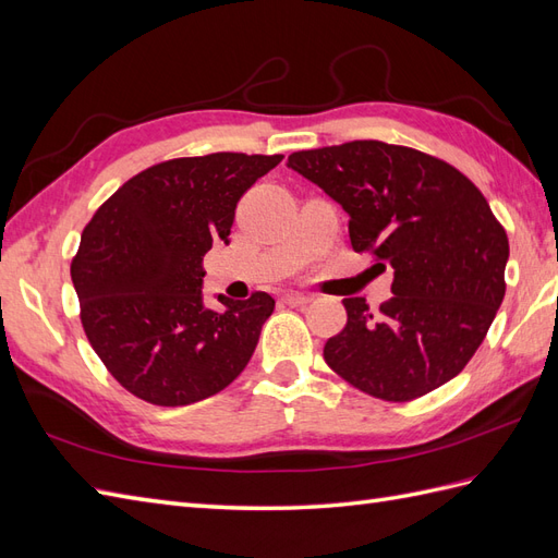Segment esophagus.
Segmentation results:
<instances>
[{
  "mask_svg": "<svg viewBox=\"0 0 558 558\" xmlns=\"http://www.w3.org/2000/svg\"><path fill=\"white\" fill-rule=\"evenodd\" d=\"M282 302L288 306H304V304L311 302V296L304 294V292H288L282 296Z\"/></svg>",
  "mask_w": 558,
  "mask_h": 558,
  "instance_id": "obj_1",
  "label": "esophagus"
}]
</instances>
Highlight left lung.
<instances>
[{
    "mask_svg": "<svg viewBox=\"0 0 558 558\" xmlns=\"http://www.w3.org/2000/svg\"><path fill=\"white\" fill-rule=\"evenodd\" d=\"M288 167L349 214L355 252L393 268L377 313L344 299L347 327L325 363L355 389L403 403L464 369L505 299L509 240L488 199L462 171L384 141L299 150Z\"/></svg>",
    "mask_w": 558,
    "mask_h": 558,
    "instance_id": "1",
    "label": "left lung"
}]
</instances>
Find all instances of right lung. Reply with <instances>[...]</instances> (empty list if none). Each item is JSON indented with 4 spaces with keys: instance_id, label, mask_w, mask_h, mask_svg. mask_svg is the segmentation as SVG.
Wrapping results in <instances>:
<instances>
[{
    "instance_id": "1",
    "label": "right lung",
    "mask_w": 558,
    "mask_h": 558,
    "mask_svg": "<svg viewBox=\"0 0 558 558\" xmlns=\"http://www.w3.org/2000/svg\"><path fill=\"white\" fill-rule=\"evenodd\" d=\"M282 155L211 153L143 169L96 209L70 266L80 318L108 373L136 398L179 408L231 384L276 302H203V256L231 242L238 199Z\"/></svg>"
}]
</instances>
